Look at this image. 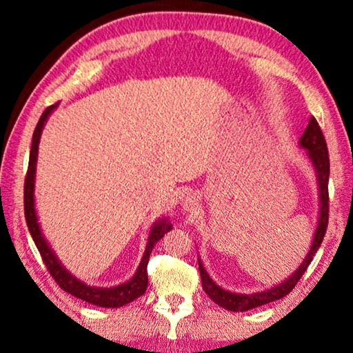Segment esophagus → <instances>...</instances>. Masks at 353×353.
<instances>
[{
  "label": "esophagus",
  "mask_w": 353,
  "mask_h": 353,
  "mask_svg": "<svg viewBox=\"0 0 353 353\" xmlns=\"http://www.w3.org/2000/svg\"><path fill=\"white\" fill-rule=\"evenodd\" d=\"M181 207H183V210H194L197 205H199V196L196 194V192H191V191H188V192H185V194L181 196Z\"/></svg>",
  "instance_id": "1"
}]
</instances>
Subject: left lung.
I'll use <instances>...</instances> for the list:
<instances>
[{
  "label": "left lung",
  "instance_id": "obj_1",
  "mask_svg": "<svg viewBox=\"0 0 353 353\" xmlns=\"http://www.w3.org/2000/svg\"><path fill=\"white\" fill-rule=\"evenodd\" d=\"M299 146L305 151V156L308 161L312 162L313 170L316 173V183H318V197H320V212H318V221H316V230L313 233L312 245L308 249L305 259L302 260V263L299 265V268L294 272L291 276H288L284 281H281L276 286L265 289L260 292L252 294H238L226 291V289L220 288L214 279L209 276V273L205 272L204 265L199 260V272H201V281L202 289H204L207 296L214 301L216 305L226 308L230 312H248L252 310L255 307L265 305V303L279 301L284 296H288L289 292L296 288L299 279L302 278V274L307 272L308 265H310L313 255L316 254V250L320 249L325 238L327 219H330V196H327V181H330V156H327V146L323 137V132L320 125L315 120V117L310 119L305 132L299 139Z\"/></svg>",
  "mask_w": 353,
  "mask_h": 353
}]
</instances>
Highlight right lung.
Returning a JSON list of instances; mask_svg holds the SVG:
<instances>
[{
	"mask_svg": "<svg viewBox=\"0 0 353 353\" xmlns=\"http://www.w3.org/2000/svg\"><path fill=\"white\" fill-rule=\"evenodd\" d=\"M57 105H59V103L50 105V108L43 112V115L37 123L35 132H33L30 159H28V170H27V178H26V188H23V205H26V220H27L28 231H30L32 238L35 241L38 250H40L43 262H45L46 268L50 270L51 276L56 279V283L59 284L65 292H69L72 296L79 297L81 301L93 303V305H98V307H105V308L123 307L127 305V303L133 302L134 299L141 297L143 294L146 292L149 255H151L157 241L163 238V234L168 233V231L173 228V225L168 221L167 216L154 221V225L151 226V231H149V236H148L146 249H144L143 259L138 265L137 272H134L132 279L119 284V286H114V288L90 286V284H86L81 281V279L74 276V274H72L69 270L62 265L61 260L57 259L54 250L51 249L50 243H48L45 236H43L40 223H38L37 209H35V175H37L38 144H40L41 132L43 128H45V123L48 122V119H50L52 110H54Z\"/></svg>",
	"mask_w": 353,
	"mask_h": 353,
	"instance_id": "obj_1",
	"label": "right lung"
}]
</instances>
